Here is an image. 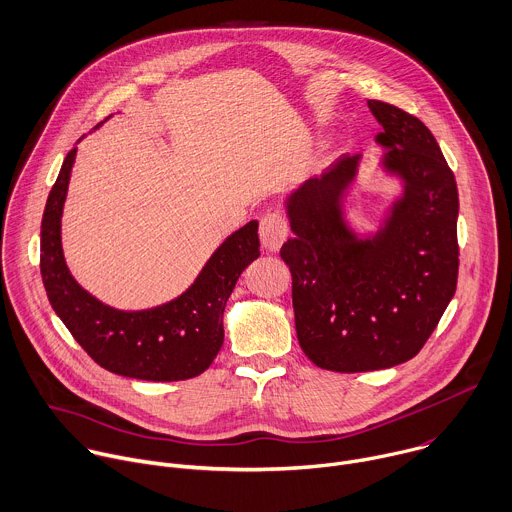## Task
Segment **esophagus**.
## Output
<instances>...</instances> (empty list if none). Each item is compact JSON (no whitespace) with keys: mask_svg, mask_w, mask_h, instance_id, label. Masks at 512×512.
<instances>
[{"mask_svg":"<svg viewBox=\"0 0 512 512\" xmlns=\"http://www.w3.org/2000/svg\"><path fill=\"white\" fill-rule=\"evenodd\" d=\"M286 238H288V224L282 214L272 212L260 220V242L264 250L278 252Z\"/></svg>","mask_w":512,"mask_h":512,"instance_id":"1","label":"esophagus"}]
</instances>
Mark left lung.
I'll use <instances>...</instances> for the list:
<instances>
[{"instance_id":"1","label":"left lung","mask_w":512,"mask_h":512,"mask_svg":"<svg viewBox=\"0 0 512 512\" xmlns=\"http://www.w3.org/2000/svg\"><path fill=\"white\" fill-rule=\"evenodd\" d=\"M381 125L379 171L397 179L375 232H357L347 199L363 155H343L284 199L292 238L280 256L292 274L300 349L317 367L389 369L420 353L458 280V187L440 145L416 117L367 100Z\"/></svg>"}]
</instances>
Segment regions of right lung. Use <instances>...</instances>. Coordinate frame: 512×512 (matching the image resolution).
<instances>
[{"instance_id":"right-lung-1","label":"right lung","mask_w":512,"mask_h":512,"mask_svg":"<svg viewBox=\"0 0 512 512\" xmlns=\"http://www.w3.org/2000/svg\"><path fill=\"white\" fill-rule=\"evenodd\" d=\"M76 151L74 145L62 163L40 232V272L54 313L111 373L145 381H181L203 373L224 345L226 302L240 274L260 256L258 222L232 232L179 296L143 311L115 309L74 280L62 252V210Z\"/></svg>"}]
</instances>
